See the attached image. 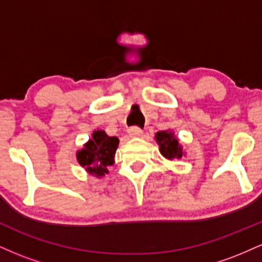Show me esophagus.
<instances>
[{
	"label": "esophagus",
	"mask_w": 262,
	"mask_h": 262,
	"mask_svg": "<svg viewBox=\"0 0 262 262\" xmlns=\"http://www.w3.org/2000/svg\"><path fill=\"white\" fill-rule=\"evenodd\" d=\"M128 135L130 138H140L143 137V130L138 127H132L128 129Z\"/></svg>",
	"instance_id": "obj_1"
}]
</instances>
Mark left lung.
Segmentation results:
<instances>
[{
	"label": "left lung",
	"instance_id": "1",
	"mask_svg": "<svg viewBox=\"0 0 262 262\" xmlns=\"http://www.w3.org/2000/svg\"><path fill=\"white\" fill-rule=\"evenodd\" d=\"M154 138L159 145L160 154L167 160L172 161L175 159H182L186 155L182 145L180 144L179 138L175 137V133L170 129L158 132Z\"/></svg>",
	"mask_w": 262,
	"mask_h": 262
}]
</instances>
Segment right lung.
I'll use <instances>...</instances> for the list:
<instances>
[{
    "mask_svg": "<svg viewBox=\"0 0 262 262\" xmlns=\"http://www.w3.org/2000/svg\"><path fill=\"white\" fill-rule=\"evenodd\" d=\"M119 139L117 137H108L106 132L97 129L91 135L83 148L77 150V162L90 175L103 177L108 171V166L114 164Z\"/></svg>",
    "mask_w": 262,
    "mask_h": 262,
    "instance_id": "right-lung-1",
    "label": "right lung"
}]
</instances>
